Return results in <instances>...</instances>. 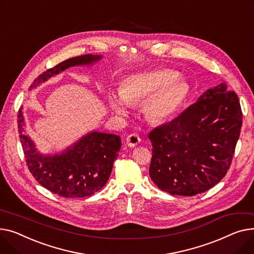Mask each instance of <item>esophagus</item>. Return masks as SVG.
Returning <instances> with one entry per match:
<instances>
[{
	"label": "esophagus",
	"mask_w": 254,
	"mask_h": 254,
	"mask_svg": "<svg viewBox=\"0 0 254 254\" xmlns=\"http://www.w3.org/2000/svg\"><path fill=\"white\" fill-rule=\"evenodd\" d=\"M139 143H140V137L136 133H131L126 137V144L130 147L136 146Z\"/></svg>",
	"instance_id": "obj_1"
}]
</instances>
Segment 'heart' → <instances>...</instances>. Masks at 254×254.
<instances>
[{
    "label": "heart",
    "mask_w": 254,
    "mask_h": 254,
    "mask_svg": "<svg viewBox=\"0 0 254 254\" xmlns=\"http://www.w3.org/2000/svg\"><path fill=\"white\" fill-rule=\"evenodd\" d=\"M174 70H153L128 77L120 93L109 95V102L118 115H125L129 104L143 101L142 112L147 120L159 123L171 118L186 100L189 87L177 79Z\"/></svg>",
    "instance_id": "b5f03b06"
}]
</instances>
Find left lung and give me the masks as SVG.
I'll return each mask as SVG.
<instances>
[{
	"instance_id": "obj_1",
	"label": "left lung",
	"mask_w": 254,
	"mask_h": 254,
	"mask_svg": "<svg viewBox=\"0 0 254 254\" xmlns=\"http://www.w3.org/2000/svg\"><path fill=\"white\" fill-rule=\"evenodd\" d=\"M243 114L226 84L208 89L168 124L148 134L154 184L171 195L195 196L217 185L231 167Z\"/></svg>"
}]
</instances>
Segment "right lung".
<instances>
[{
  "label": "right lung",
  "mask_w": 254,
  "mask_h": 254,
  "mask_svg": "<svg viewBox=\"0 0 254 254\" xmlns=\"http://www.w3.org/2000/svg\"><path fill=\"white\" fill-rule=\"evenodd\" d=\"M100 57L86 54L66 59L41 73L31 88L69 66L91 64ZM23 121L20 108L17 123L25 162L42 187L64 198H83L93 195L107 184L121 148L120 136L91 132L62 155L44 157L37 153L32 140L23 134Z\"/></svg>",
  "instance_id": "1"
}]
</instances>
